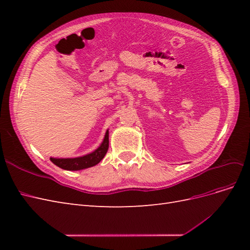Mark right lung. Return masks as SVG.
Masks as SVG:
<instances>
[{
	"mask_svg": "<svg viewBox=\"0 0 250 250\" xmlns=\"http://www.w3.org/2000/svg\"><path fill=\"white\" fill-rule=\"evenodd\" d=\"M108 146H109L108 131H106L101 146L97 150H95L94 152L81 157H76V158H52L51 157L50 160L53 164L56 165L57 167L64 170L76 171V170L86 169L89 167H93V166L99 164L102 161V158L107 152Z\"/></svg>",
	"mask_w": 250,
	"mask_h": 250,
	"instance_id": "obj_1",
	"label": "right lung"
}]
</instances>
